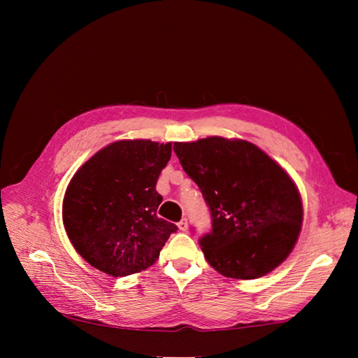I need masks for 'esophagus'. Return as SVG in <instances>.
Listing matches in <instances>:
<instances>
[{"instance_id": "esophagus-1", "label": "esophagus", "mask_w": 358, "mask_h": 358, "mask_svg": "<svg viewBox=\"0 0 358 358\" xmlns=\"http://www.w3.org/2000/svg\"><path fill=\"white\" fill-rule=\"evenodd\" d=\"M178 227H179L180 231H187V229H188V220H187V218H182V220L178 222Z\"/></svg>"}]
</instances>
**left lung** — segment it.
I'll return each mask as SVG.
<instances>
[{"instance_id":"1","label":"left lung","mask_w":358,"mask_h":358,"mask_svg":"<svg viewBox=\"0 0 358 358\" xmlns=\"http://www.w3.org/2000/svg\"><path fill=\"white\" fill-rule=\"evenodd\" d=\"M173 149L210 210L212 230L199 243L216 272L257 279L282 263L303 220L300 194L285 170L245 140L208 137Z\"/></svg>"}]
</instances>
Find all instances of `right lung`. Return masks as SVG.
<instances>
[{
	"instance_id": "right-lung-1",
	"label": "right lung",
	"mask_w": 358,
	"mask_h": 358,
	"mask_svg": "<svg viewBox=\"0 0 358 358\" xmlns=\"http://www.w3.org/2000/svg\"><path fill=\"white\" fill-rule=\"evenodd\" d=\"M171 143L121 140L99 150L76 171L62 220L69 239L101 272L128 276L152 266L178 227L158 216L161 170Z\"/></svg>"
}]
</instances>
